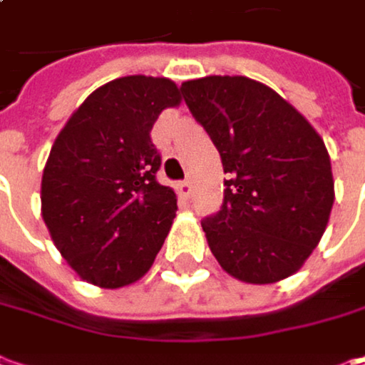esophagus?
<instances>
[{
	"instance_id": "esophagus-1",
	"label": "esophagus",
	"mask_w": 365,
	"mask_h": 365,
	"mask_svg": "<svg viewBox=\"0 0 365 365\" xmlns=\"http://www.w3.org/2000/svg\"><path fill=\"white\" fill-rule=\"evenodd\" d=\"M175 190H178L180 198L187 200V198H190V194H192V183H190V182H180L178 185H175Z\"/></svg>"
}]
</instances>
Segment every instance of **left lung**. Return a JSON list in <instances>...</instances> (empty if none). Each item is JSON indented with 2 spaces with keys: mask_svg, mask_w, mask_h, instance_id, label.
Here are the masks:
<instances>
[{
  "mask_svg": "<svg viewBox=\"0 0 365 365\" xmlns=\"http://www.w3.org/2000/svg\"><path fill=\"white\" fill-rule=\"evenodd\" d=\"M180 91L228 173L222 209L202 222L211 254L245 283L292 277L319 245L334 205L324 139L294 106L252 78L207 76Z\"/></svg>",
  "mask_w": 365,
  "mask_h": 365,
  "instance_id": "obj_1",
  "label": "left lung"
}]
</instances>
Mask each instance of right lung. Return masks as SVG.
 <instances>
[{"mask_svg":"<svg viewBox=\"0 0 365 365\" xmlns=\"http://www.w3.org/2000/svg\"><path fill=\"white\" fill-rule=\"evenodd\" d=\"M182 103L169 78L124 76L91 93L56 135L41 175V217L80 279L118 289L154 264L178 211L156 182L150 130Z\"/></svg>","mask_w":365,"mask_h":365,"instance_id":"right-lung-1","label":"right lung"}]
</instances>
